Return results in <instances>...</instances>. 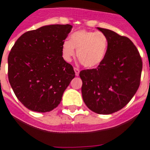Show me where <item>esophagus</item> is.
<instances>
[{"label":"esophagus","instance_id":"obj_1","mask_svg":"<svg viewBox=\"0 0 150 150\" xmlns=\"http://www.w3.org/2000/svg\"><path fill=\"white\" fill-rule=\"evenodd\" d=\"M74 70H75V75L76 76H79V71H80V70L78 69V68H74Z\"/></svg>","mask_w":150,"mask_h":150}]
</instances>
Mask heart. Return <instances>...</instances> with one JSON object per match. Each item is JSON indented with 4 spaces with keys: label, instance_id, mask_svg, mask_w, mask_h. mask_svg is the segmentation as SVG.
Segmentation results:
<instances>
[{
    "label": "heart",
    "instance_id": "b5f03b06",
    "mask_svg": "<svg viewBox=\"0 0 150 150\" xmlns=\"http://www.w3.org/2000/svg\"><path fill=\"white\" fill-rule=\"evenodd\" d=\"M108 39L105 34L100 32L79 30L73 32L69 41L62 44V54L67 62L71 61L77 50V57L83 66L88 68L98 66L106 57Z\"/></svg>",
    "mask_w": 150,
    "mask_h": 150
}]
</instances>
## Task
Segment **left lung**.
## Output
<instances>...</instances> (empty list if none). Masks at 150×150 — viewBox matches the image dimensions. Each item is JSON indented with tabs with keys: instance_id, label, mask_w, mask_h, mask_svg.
Returning a JSON list of instances; mask_svg holds the SVG:
<instances>
[{
	"instance_id": "8db88e82",
	"label": "left lung",
	"mask_w": 150,
	"mask_h": 150,
	"mask_svg": "<svg viewBox=\"0 0 150 150\" xmlns=\"http://www.w3.org/2000/svg\"><path fill=\"white\" fill-rule=\"evenodd\" d=\"M97 29L107 37V52L97 69L80 71L81 93L91 111L109 115L125 107L134 96L140 86L143 62L128 38L109 29Z\"/></svg>"
}]
</instances>
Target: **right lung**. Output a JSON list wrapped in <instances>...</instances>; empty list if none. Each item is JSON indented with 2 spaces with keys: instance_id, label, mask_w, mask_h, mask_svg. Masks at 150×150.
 Masks as SVG:
<instances>
[{
  "instance_id": "right-lung-1",
  "label": "right lung",
  "mask_w": 150,
  "mask_h": 150,
  "mask_svg": "<svg viewBox=\"0 0 150 150\" xmlns=\"http://www.w3.org/2000/svg\"><path fill=\"white\" fill-rule=\"evenodd\" d=\"M71 28L69 24L50 25L28 31L9 53V82L30 110L47 112L57 107L75 78L73 67L62 54V44Z\"/></svg>"
}]
</instances>
